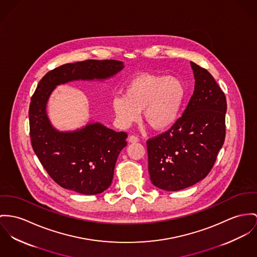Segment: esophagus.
Returning a JSON list of instances; mask_svg holds the SVG:
<instances>
[{"label": "esophagus", "mask_w": 257, "mask_h": 257, "mask_svg": "<svg viewBox=\"0 0 257 257\" xmlns=\"http://www.w3.org/2000/svg\"><path fill=\"white\" fill-rule=\"evenodd\" d=\"M128 142L129 143H138L139 138L137 136H135V135H131V136L128 137Z\"/></svg>", "instance_id": "1"}]
</instances>
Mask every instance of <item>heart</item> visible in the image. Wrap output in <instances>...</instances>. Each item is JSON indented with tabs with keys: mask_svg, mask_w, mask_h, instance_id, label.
<instances>
[{
	"mask_svg": "<svg viewBox=\"0 0 257 257\" xmlns=\"http://www.w3.org/2000/svg\"><path fill=\"white\" fill-rule=\"evenodd\" d=\"M186 94L184 82L177 77L141 73L125 85L123 96L111 99V107L122 127L138 120L143 110L147 124L162 131L177 121Z\"/></svg>",
	"mask_w": 257,
	"mask_h": 257,
	"instance_id": "1",
	"label": "heart"
}]
</instances>
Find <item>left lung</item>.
<instances>
[{
	"mask_svg": "<svg viewBox=\"0 0 257 257\" xmlns=\"http://www.w3.org/2000/svg\"><path fill=\"white\" fill-rule=\"evenodd\" d=\"M195 91L170 129L147 141L152 183L164 191L191 187L208 175L222 148L226 97L212 75L191 61Z\"/></svg>",
	"mask_w": 257,
	"mask_h": 257,
	"instance_id": "left-lung-1",
	"label": "left lung"
}]
</instances>
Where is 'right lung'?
<instances>
[{"instance_id": "right-lung-1", "label": "right lung", "mask_w": 257, "mask_h": 257, "mask_svg": "<svg viewBox=\"0 0 257 257\" xmlns=\"http://www.w3.org/2000/svg\"><path fill=\"white\" fill-rule=\"evenodd\" d=\"M123 67L119 60L88 59L60 65L40 80L28 113L31 145L43 167L60 187L83 195L105 191L112 182L119 154L127 145V133L98 122L73 132H59L48 118V99L58 85L106 79Z\"/></svg>"}]
</instances>
